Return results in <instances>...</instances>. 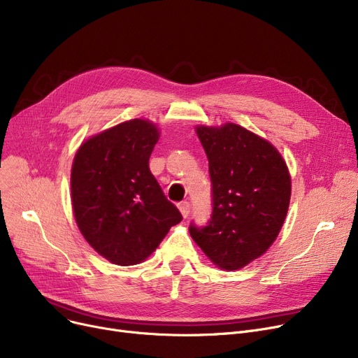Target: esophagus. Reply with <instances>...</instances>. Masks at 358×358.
I'll use <instances>...</instances> for the list:
<instances>
[{
	"instance_id": "34e87169",
	"label": "esophagus",
	"mask_w": 358,
	"mask_h": 358,
	"mask_svg": "<svg viewBox=\"0 0 358 358\" xmlns=\"http://www.w3.org/2000/svg\"><path fill=\"white\" fill-rule=\"evenodd\" d=\"M178 209H180V212H181V215H182V217H189V215H190V203L189 201H182V203H180V206H178Z\"/></svg>"
}]
</instances>
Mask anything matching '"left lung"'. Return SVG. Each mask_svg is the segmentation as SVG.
<instances>
[{"label":"left lung","instance_id":"obj_1","mask_svg":"<svg viewBox=\"0 0 358 358\" xmlns=\"http://www.w3.org/2000/svg\"><path fill=\"white\" fill-rule=\"evenodd\" d=\"M209 159L212 215L190 235L223 270H238L264 254L283 227L292 184L278 150L235 123L196 127Z\"/></svg>","mask_w":358,"mask_h":358}]
</instances>
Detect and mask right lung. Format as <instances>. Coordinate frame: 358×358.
Instances as JSON below:
<instances>
[{
  "label": "right lung",
  "instance_id": "1",
  "mask_svg": "<svg viewBox=\"0 0 358 358\" xmlns=\"http://www.w3.org/2000/svg\"><path fill=\"white\" fill-rule=\"evenodd\" d=\"M158 139L154 123L134 119L90 138L75 154V220L85 241L113 264L142 262L182 220L149 169Z\"/></svg>",
  "mask_w": 358,
  "mask_h": 358
}]
</instances>
